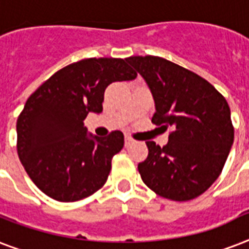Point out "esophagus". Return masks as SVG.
<instances>
[{
    "mask_svg": "<svg viewBox=\"0 0 249 249\" xmlns=\"http://www.w3.org/2000/svg\"><path fill=\"white\" fill-rule=\"evenodd\" d=\"M132 143H133L132 138H130V137H128V136H125V146L128 147V146H130Z\"/></svg>",
    "mask_w": 249,
    "mask_h": 249,
    "instance_id": "esophagus-1",
    "label": "esophagus"
}]
</instances>
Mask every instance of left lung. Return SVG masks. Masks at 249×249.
Listing matches in <instances>:
<instances>
[{
    "label": "left lung",
    "instance_id": "1",
    "mask_svg": "<svg viewBox=\"0 0 249 249\" xmlns=\"http://www.w3.org/2000/svg\"><path fill=\"white\" fill-rule=\"evenodd\" d=\"M155 102L152 123L170 128L168 143L147 141V159L138 164L142 181L160 196L191 200L212 186L234 142L228 102L196 73L159 56H130Z\"/></svg>",
    "mask_w": 249,
    "mask_h": 249
}]
</instances>
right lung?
<instances>
[{"instance_id": "obj_1", "label": "right lung", "mask_w": 249, "mask_h": 249, "mask_svg": "<svg viewBox=\"0 0 249 249\" xmlns=\"http://www.w3.org/2000/svg\"><path fill=\"white\" fill-rule=\"evenodd\" d=\"M137 73L124 59L89 58L62 68L25 102L17 121L18 155L35 185L58 201H76L101 189L124 134L88 133V113H101L105 90Z\"/></svg>"}]
</instances>
